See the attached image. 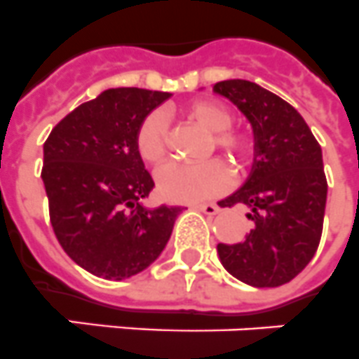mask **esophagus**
<instances>
[{"mask_svg": "<svg viewBox=\"0 0 359 359\" xmlns=\"http://www.w3.org/2000/svg\"><path fill=\"white\" fill-rule=\"evenodd\" d=\"M194 208H197L198 212L206 213V215H217V213L221 212V208L217 206V204H195Z\"/></svg>", "mask_w": 359, "mask_h": 359, "instance_id": "esophagus-1", "label": "esophagus"}]
</instances>
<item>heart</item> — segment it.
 Instances as JSON below:
<instances>
[{
	"label": "heart",
	"instance_id": "obj_1",
	"mask_svg": "<svg viewBox=\"0 0 359 359\" xmlns=\"http://www.w3.org/2000/svg\"><path fill=\"white\" fill-rule=\"evenodd\" d=\"M186 118L212 133V146L230 156L239 168L248 164L255 153V140L248 131L231 128L233 113L217 100H195L182 109ZM137 151L146 164L161 168L170 155L168 123L164 114L153 111L137 129ZM231 170L221 158L201 164H171L158 175V189L175 203H197L228 191Z\"/></svg>",
	"mask_w": 359,
	"mask_h": 359
}]
</instances>
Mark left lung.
Returning <instances> with one entry per match:
<instances>
[{"instance_id": "obj_1", "label": "left lung", "mask_w": 359, "mask_h": 359, "mask_svg": "<svg viewBox=\"0 0 359 359\" xmlns=\"http://www.w3.org/2000/svg\"><path fill=\"white\" fill-rule=\"evenodd\" d=\"M213 91L239 107L255 137L248 180L219 203L245 204L252 228L237 245L219 243V259L246 285L281 287L310 263L321 239L327 204L321 146L288 102L257 83L224 80Z\"/></svg>"}]
</instances>
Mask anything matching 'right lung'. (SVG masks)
Returning <instances> with one entry per match:
<instances>
[{"label": "right lung", "instance_id": "obj_1", "mask_svg": "<svg viewBox=\"0 0 359 359\" xmlns=\"http://www.w3.org/2000/svg\"><path fill=\"white\" fill-rule=\"evenodd\" d=\"M170 93L107 89L60 120L43 144V179L54 236L93 276L120 281L146 270L173 231L177 206L146 208L149 171L137 129Z\"/></svg>", "mask_w": 359, "mask_h": 359}]
</instances>
